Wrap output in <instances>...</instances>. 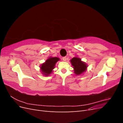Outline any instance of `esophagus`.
Masks as SVG:
<instances>
[{"label":"esophagus","mask_w":123,"mask_h":123,"mask_svg":"<svg viewBox=\"0 0 123 123\" xmlns=\"http://www.w3.org/2000/svg\"><path fill=\"white\" fill-rule=\"evenodd\" d=\"M67 57H62V59H63V61H66V60H67Z\"/></svg>","instance_id":"34e87169"}]
</instances>
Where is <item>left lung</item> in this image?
<instances>
[{"instance_id": "1", "label": "left lung", "mask_w": 123, "mask_h": 123, "mask_svg": "<svg viewBox=\"0 0 123 123\" xmlns=\"http://www.w3.org/2000/svg\"><path fill=\"white\" fill-rule=\"evenodd\" d=\"M70 62L73 67L74 73L76 75H81L87 70V65L86 62L81 61L79 57L75 56L72 58L70 60Z\"/></svg>"}]
</instances>
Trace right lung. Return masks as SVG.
<instances>
[{"mask_svg": "<svg viewBox=\"0 0 123 123\" xmlns=\"http://www.w3.org/2000/svg\"><path fill=\"white\" fill-rule=\"evenodd\" d=\"M59 60V58L57 57H49L45 62L40 66V69L42 73L44 76H49L51 73H52L56 64Z\"/></svg>", "mask_w": 123, "mask_h": 123, "instance_id": "1", "label": "right lung"}]
</instances>
